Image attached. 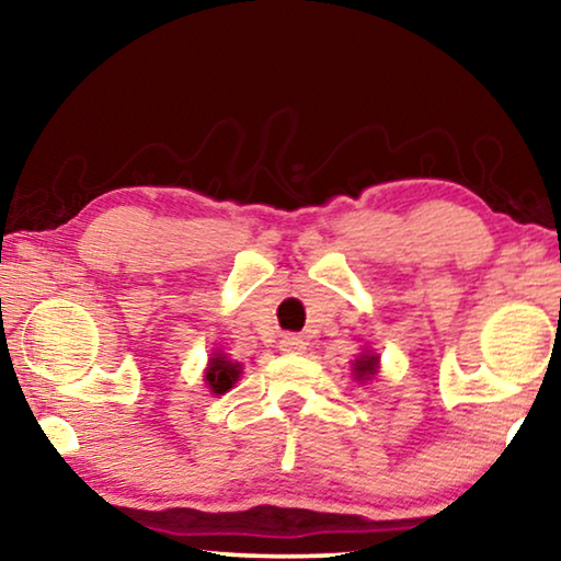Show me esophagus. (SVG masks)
Listing matches in <instances>:
<instances>
[{"instance_id": "esophagus-1", "label": "esophagus", "mask_w": 561, "mask_h": 561, "mask_svg": "<svg viewBox=\"0 0 561 561\" xmlns=\"http://www.w3.org/2000/svg\"><path fill=\"white\" fill-rule=\"evenodd\" d=\"M280 350L283 352H290V355H301V352L306 350V342L301 340V336H296V334H286L280 340Z\"/></svg>"}]
</instances>
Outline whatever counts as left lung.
<instances>
[{"label": "left lung", "instance_id": "8db88e82", "mask_svg": "<svg viewBox=\"0 0 561 561\" xmlns=\"http://www.w3.org/2000/svg\"><path fill=\"white\" fill-rule=\"evenodd\" d=\"M378 365H380V357L373 355V352H363L355 359V367H352V373H355L357 380H373L375 375H378Z\"/></svg>", "mask_w": 561, "mask_h": 561}]
</instances>
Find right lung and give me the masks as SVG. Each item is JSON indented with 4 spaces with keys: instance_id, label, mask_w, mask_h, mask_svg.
<instances>
[{
    "instance_id": "right-lung-1",
    "label": "right lung",
    "mask_w": 561,
    "mask_h": 561,
    "mask_svg": "<svg viewBox=\"0 0 561 561\" xmlns=\"http://www.w3.org/2000/svg\"><path fill=\"white\" fill-rule=\"evenodd\" d=\"M240 373H242L240 363H232V359H227V355H221V352H214L209 357V367H206L204 380L211 393L221 396L234 386L237 378H240Z\"/></svg>"
}]
</instances>
